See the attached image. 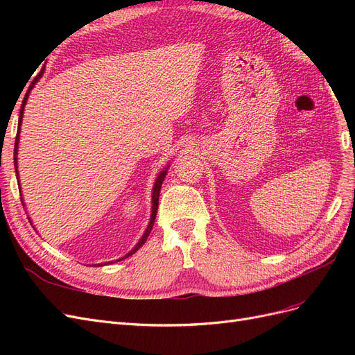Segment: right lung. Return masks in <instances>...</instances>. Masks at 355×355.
<instances>
[{"instance_id":"right-lung-1","label":"right lung","mask_w":355,"mask_h":355,"mask_svg":"<svg viewBox=\"0 0 355 355\" xmlns=\"http://www.w3.org/2000/svg\"><path fill=\"white\" fill-rule=\"evenodd\" d=\"M41 73H42V69H41V72L37 75V77L34 78V81H32V84L29 85V89H28V92H26V94H25V98H24V101H22V106H20V114H19V125H17V135H16V142H15V168H16V173H17V145H19V132H20V124H22V118H24V110H25V105H26V101H28V96H29V92L32 90V87H34V84L38 81V78L41 77ZM166 175H167V170H163L159 173V176L157 178V180H155V185H154V192H153V214H151V220H149V225H148V228H146V231H145V234H144V237L141 239V241H139L137 244H136V247L135 249L128 253V254H125V257H128L130 254H133L136 250H139L141 249V247L145 244V241H146V239L149 237V234H151V230H153V227H154V222H155V216H157V209H158V198H159V189H161V185H163V180H164V178H166ZM31 222V220H29ZM125 257H123V259H125ZM118 261H121V259H118Z\"/></svg>"}]
</instances>
